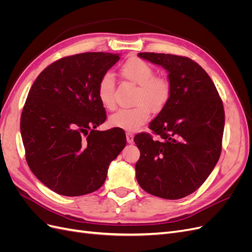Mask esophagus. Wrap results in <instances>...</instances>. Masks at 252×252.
Here are the masks:
<instances>
[{
  "label": "esophagus",
  "mask_w": 252,
  "mask_h": 252,
  "mask_svg": "<svg viewBox=\"0 0 252 252\" xmlns=\"http://www.w3.org/2000/svg\"><path fill=\"white\" fill-rule=\"evenodd\" d=\"M126 139H127V142H128L129 144H131V143L133 142V134H132L131 132L127 131V132H126Z\"/></svg>",
  "instance_id": "34e87169"
}]
</instances>
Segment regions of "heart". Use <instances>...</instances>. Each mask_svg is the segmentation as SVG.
Segmentation results:
<instances>
[{"label": "heart", "mask_w": 252, "mask_h": 252, "mask_svg": "<svg viewBox=\"0 0 252 252\" xmlns=\"http://www.w3.org/2000/svg\"><path fill=\"white\" fill-rule=\"evenodd\" d=\"M122 75L128 81L139 85L134 107L123 108L113 113L109 119L111 126L135 131L150 119L151 111L159 113L168 104L171 95L170 83L165 78L155 77V70L145 61L129 59L121 69ZM116 82L112 73H104L97 83V97L105 108L112 109L116 106L114 97Z\"/></svg>", "instance_id": "b5f03b06"}]
</instances>
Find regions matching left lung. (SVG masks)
<instances>
[{"label":"left lung","mask_w":252,"mask_h":252,"mask_svg":"<svg viewBox=\"0 0 252 252\" xmlns=\"http://www.w3.org/2000/svg\"><path fill=\"white\" fill-rule=\"evenodd\" d=\"M140 58L168 71L171 95L149 124L158 136H134L141 156L135 175L145 191L167 200L182 199L199 189L222 151L223 103L212 80L187 57L141 52Z\"/></svg>","instance_id":"left-lung-1"}]
</instances>
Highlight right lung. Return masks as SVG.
<instances>
[{
	"mask_svg": "<svg viewBox=\"0 0 252 252\" xmlns=\"http://www.w3.org/2000/svg\"><path fill=\"white\" fill-rule=\"evenodd\" d=\"M119 60L108 52L65 57L45 68L30 88L21 116L26 161L52 191L66 196L95 191L125 147L123 129L95 130L106 121L97 83Z\"/></svg>",
	"mask_w": 252,
	"mask_h": 252,
	"instance_id": "1",
	"label": "right lung"
}]
</instances>
